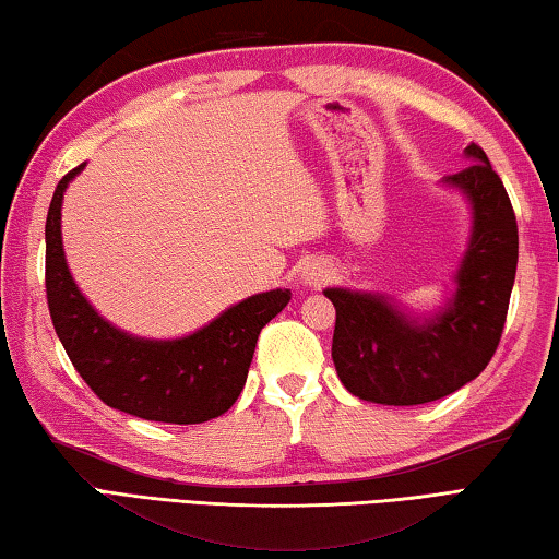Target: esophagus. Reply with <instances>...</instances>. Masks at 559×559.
Wrapping results in <instances>:
<instances>
[{
  "instance_id": "esophagus-1",
  "label": "esophagus",
  "mask_w": 559,
  "mask_h": 559,
  "mask_svg": "<svg viewBox=\"0 0 559 559\" xmlns=\"http://www.w3.org/2000/svg\"><path fill=\"white\" fill-rule=\"evenodd\" d=\"M326 277H329V267L321 262H311L305 270H301V280H305V285H309V287H319Z\"/></svg>"
}]
</instances>
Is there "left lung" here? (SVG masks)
Returning <instances> with one entry per match:
<instances>
[{
    "label": "left lung",
    "mask_w": 559,
    "mask_h": 559,
    "mask_svg": "<svg viewBox=\"0 0 559 559\" xmlns=\"http://www.w3.org/2000/svg\"><path fill=\"white\" fill-rule=\"evenodd\" d=\"M474 164L447 176L474 203V235L456 297L425 326L383 297L326 289L336 307L331 358L348 393L380 405H425L452 395L481 373L503 334L518 267V223L508 191L478 144Z\"/></svg>",
    "instance_id": "left-lung-1"
}]
</instances>
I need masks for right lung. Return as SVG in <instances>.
Returning a JSON list of instances; mask_svg holds the SVG:
<instances>
[{
    "label": "right lung",
    "mask_w": 559,
    "mask_h": 559,
    "mask_svg": "<svg viewBox=\"0 0 559 559\" xmlns=\"http://www.w3.org/2000/svg\"><path fill=\"white\" fill-rule=\"evenodd\" d=\"M81 169L58 181L46 218L48 311L73 368L105 405L152 423L199 425L228 413L242 393L260 331L287 307L289 292L245 299L179 341L122 334L95 314L66 267L61 201Z\"/></svg>",
    "instance_id": "obj_1"
}]
</instances>
